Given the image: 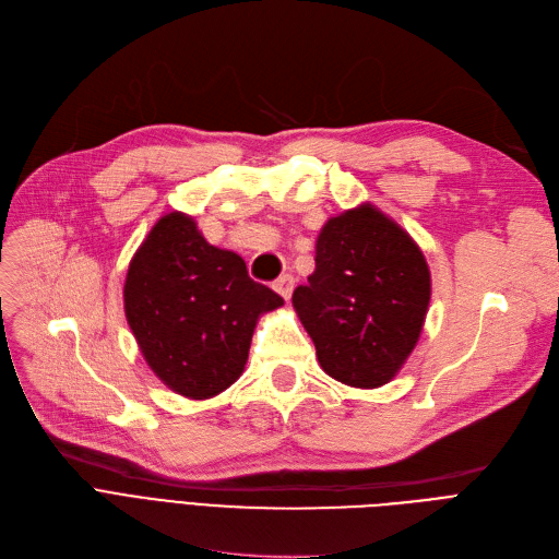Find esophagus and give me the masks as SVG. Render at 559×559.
<instances>
[{
    "label": "esophagus",
    "instance_id": "34e87169",
    "mask_svg": "<svg viewBox=\"0 0 559 559\" xmlns=\"http://www.w3.org/2000/svg\"><path fill=\"white\" fill-rule=\"evenodd\" d=\"M294 284H296V280H294V275H280L275 282H273V288L277 290V294L284 298V300H288L290 298V294H294Z\"/></svg>",
    "mask_w": 559,
    "mask_h": 559
}]
</instances>
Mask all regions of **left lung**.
<instances>
[{"mask_svg": "<svg viewBox=\"0 0 559 559\" xmlns=\"http://www.w3.org/2000/svg\"><path fill=\"white\" fill-rule=\"evenodd\" d=\"M430 296L414 238L366 202L323 225L316 271L294 290V309L330 378L378 389L416 348Z\"/></svg>", "mask_w": 559, "mask_h": 559, "instance_id": "obj_1", "label": "left lung"}]
</instances>
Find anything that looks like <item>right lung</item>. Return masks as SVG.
<instances>
[{"label": "right lung", "instance_id": "1", "mask_svg": "<svg viewBox=\"0 0 559 559\" xmlns=\"http://www.w3.org/2000/svg\"><path fill=\"white\" fill-rule=\"evenodd\" d=\"M122 296L147 366L191 401L241 378L259 316L284 305L248 275L241 257L211 246L179 211L158 218L131 257Z\"/></svg>", "mask_w": 559, "mask_h": 559}]
</instances>
